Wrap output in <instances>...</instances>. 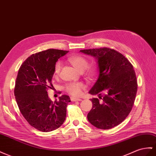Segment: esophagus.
Returning <instances> with one entry per match:
<instances>
[{
	"mask_svg": "<svg viewBox=\"0 0 156 156\" xmlns=\"http://www.w3.org/2000/svg\"><path fill=\"white\" fill-rule=\"evenodd\" d=\"M71 100L73 101V102H75V101H81L82 100L79 98H75V97H71Z\"/></svg>",
	"mask_w": 156,
	"mask_h": 156,
	"instance_id": "esophagus-1",
	"label": "esophagus"
}]
</instances>
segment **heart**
<instances>
[{"instance_id":"heart-1","label":"heart","mask_w":156,"mask_h":156,"mask_svg":"<svg viewBox=\"0 0 156 156\" xmlns=\"http://www.w3.org/2000/svg\"><path fill=\"white\" fill-rule=\"evenodd\" d=\"M71 64L77 71H85L88 67V62L86 58L81 56H73L69 59ZM62 64L60 61H58L54 67V74L58 75L61 70ZM85 88V85L81 82L78 83H71L66 85L65 90L71 95L74 96H78L82 94V91Z\"/></svg>"}]
</instances>
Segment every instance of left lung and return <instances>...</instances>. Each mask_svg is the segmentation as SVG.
Listing matches in <instances>:
<instances>
[{"instance_id":"obj_1","label":"left lung","mask_w":156,"mask_h":156,"mask_svg":"<svg viewBox=\"0 0 156 156\" xmlns=\"http://www.w3.org/2000/svg\"><path fill=\"white\" fill-rule=\"evenodd\" d=\"M97 62L99 74L88 93L98 94L91 99L92 108L88 121L101 129H109L122 123L133 106L137 92L136 77L133 66L123 54L108 48L81 50Z\"/></svg>"}]
</instances>
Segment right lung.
<instances>
[{"label":"right lung","instance_id":"add662e5","mask_svg":"<svg viewBox=\"0 0 156 156\" xmlns=\"http://www.w3.org/2000/svg\"><path fill=\"white\" fill-rule=\"evenodd\" d=\"M69 51L48 49L32 54L20 66L16 78L14 95L24 118L36 129L50 132L59 128L66 117V107L71 102L68 95L58 101L48 97L52 79L58 59Z\"/></svg>","mask_w":156,"mask_h":156}]
</instances>
